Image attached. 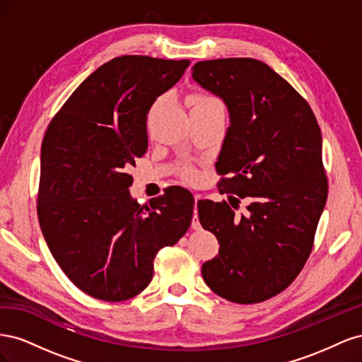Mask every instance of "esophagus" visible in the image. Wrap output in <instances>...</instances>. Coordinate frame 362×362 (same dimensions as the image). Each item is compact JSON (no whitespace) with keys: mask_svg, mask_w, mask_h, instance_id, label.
I'll return each mask as SVG.
<instances>
[{"mask_svg":"<svg viewBox=\"0 0 362 362\" xmlns=\"http://www.w3.org/2000/svg\"><path fill=\"white\" fill-rule=\"evenodd\" d=\"M202 199L201 194H196L194 196V216H193V221H192V228L193 229H199L201 223H199V218H198V204Z\"/></svg>","mask_w":362,"mask_h":362,"instance_id":"obj_1","label":"esophagus"}]
</instances>
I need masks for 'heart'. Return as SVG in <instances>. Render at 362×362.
Segmentation results:
<instances>
[{"label": "heart", "instance_id": "b5f03b06", "mask_svg": "<svg viewBox=\"0 0 362 362\" xmlns=\"http://www.w3.org/2000/svg\"><path fill=\"white\" fill-rule=\"evenodd\" d=\"M206 104L221 105V103H218V101L216 100V98H213V96H206V95H198V96H194L193 105H206Z\"/></svg>", "mask_w": 362, "mask_h": 362}]
</instances>
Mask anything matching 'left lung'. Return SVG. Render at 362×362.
<instances>
[{
	"label": "left lung",
	"mask_w": 362,
	"mask_h": 362,
	"mask_svg": "<svg viewBox=\"0 0 362 362\" xmlns=\"http://www.w3.org/2000/svg\"><path fill=\"white\" fill-rule=\"evenodd\" d=\"M192 71L229 113L218 190L249 201L240 218L226 202L199 204L201 225L221 245L202 278L226 300L258 303L286 290L311 254L327 198L322 133L308 103L266 63L217 59Z\"/></svg>",
	"instance_id": "1"
}]
</instances>
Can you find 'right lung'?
I'll return each instance as SVG.
<instances>
[{
  "label": "right lung",
  "mask_w": 362,
  "mask_h": 362,
  "mask_svg": "<svg viewBox=\"0 0 362 362\" xmlns=\"http://www.w3.org/2000/svg\"><path fill=\"white\" fill-rule=\"evenodd\" d=\"M189 60L122 56L76 87L42 141L37 216L54 259L92 298L144 291L154 258L187 233L193 194L169 187L141 206L127 173L148 149L146 117Z\"/></svg>",
  "instance_id": "right-lung-1"
}]
</instances>
